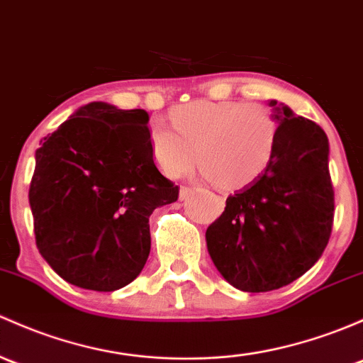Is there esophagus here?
Masks as SVG:
<instances>
[{
	"instance_id": "1",
	"label": "esophagus",
	"mask_w": 363,
	"mask_h": 363,
	"mask_svg": "<svg viewBox=\"0 0 363 363\" xmlns=\"http://www.w3.org/2000/svg\"><path fill=\"white\" fill-rule=\"evenodd\" d=\"M194 193V188H189V186H182L181 188V200H186L189 194Z\"/></svg>"
}]
</instances>
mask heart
<instances>
[{"label": "heart", "instance_id": "obj_1", "mask_svg": "<svg viewBox=\"0 0 363 363\" xmlns=\"http://www.w3.org/2000/svg\"><path fill=\"white\" fill-rule=\"evenodd\" d=\"M170 123L152 120L147 139L156 167L169 177L198 162L201 175L226 189L261 177L278 144V120L257 102L194 101L170 113ZM199 155H196V151Z\"/></svg>", "mask_w": 363, "mask_h": 363}]
</instances>
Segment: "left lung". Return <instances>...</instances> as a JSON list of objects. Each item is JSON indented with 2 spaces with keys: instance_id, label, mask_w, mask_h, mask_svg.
I'll use <instances>...</instances> for the list:
<instances>
[{
  "instance_id": "1",
  "label": "left lung",
  "mask_w": 363,
  "mask_h": 363,
  "mask_svg": "<svg viewBox=\"0 0 363 363\" xmlns=\"http://www.w3.org/2000/svg\"><path fill=\"white\" fill-rule=\"evenodd\" d=\"M278 144L268 169L230 194L207 228V249L224 280L243 292L292 284L322 257L334 220L329 139L320 125L269 102Z\"/></svg>"
}]
</instances>
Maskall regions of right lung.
I'll return each instance as SVG.
<instances>
[{"label":"right lung","mask_w":363,"mask_h":363,"mask_svg":"<svg viewBox=\"0 0 363 363\" xmlns=\"http://www.w3.org/2000/svg\"><path fill=\"white\" fill-rule=\"evenodd\" d=\"M150 114L108 102L82 106L36 150L29 188L36 245L76 287L113 292L139 277L150 216L177 201L147 139Z\"/></svg>","instance_id":"add662e5"}]
</instances>
